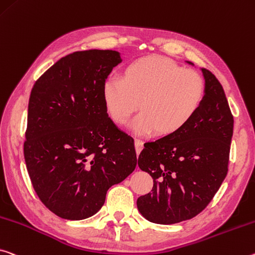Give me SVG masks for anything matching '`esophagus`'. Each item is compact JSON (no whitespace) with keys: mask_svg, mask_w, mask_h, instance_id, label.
<instances>
[{"mask_svg":"<svg viewBox=\"0 0 255 255\" xmlns=\"http://www.w3.org/2000/svg\"><path fill=\"white\" fill-rule=\"evenodd\" d=\"M143 145H144L143 139H140V138H135V146H136V151H137V153H139L140 151H142Z\"/></svg>","mask_w":255,"mask_h":255,"instance_id":"obj_1","label":"esophagus"}]
</instances>
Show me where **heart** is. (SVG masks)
<instances>
[{
  "instance_id": "obj_1",
  "label": "heart",
  "mask_w": 255,
  "mask_h": 255,
  "mask_svg": "<svg viewBox=\"0 0 255 255\" xmlns=\"http://www.w3.org/2000/svg\"><path fill=\"white\" fill-rule=\"evenodd\" d=\"M205 84L200 74L184 69L163 56H145L125 68L123 77H109L103 101L112 120L126 124L137 107L142 109L132 127L172 135L187 126L203 103Z\"/></svg>"
}]
</instances>
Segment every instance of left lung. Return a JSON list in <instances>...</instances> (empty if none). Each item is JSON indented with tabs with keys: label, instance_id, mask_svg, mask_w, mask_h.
<instances>
[{
	"label": "left lung",
	"instance_id": "obj_1",
	"mask_svg": "<svg viewBox=\"0 0 255 255\" xmlns=\"http://www.w3.org/2000/svg\"><path fill=\"white\" fill-rule=\"evenodd\" d=\"M202 72L205 94L195 117L176 134L145 143L138 156V167L151 175L153 188L137 199V208L154 224L197 216L227 176L234 118L219 80L208 69Z\"/></svg>",
	"mask_w": 255,
	"mask_h": 255
}]
</instances>
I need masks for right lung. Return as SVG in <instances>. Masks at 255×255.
Here are the masks:
<instances>
[{
    "instance_id": "add662e5",
    "label": "right lung",
    "mask_w": 255,
    "mask_h": 255,
    "mask_svg": "<svg viewBox=\"0 0 255 255\" xmlns=\"http://www.w3.org/2000/svg\"><path fill=\"white\" fill-rule=\"evenodd\" d=\"M120 53L78 51L36 80L28 103L27 171L45 207L68 220L95 215L135 170L134 139L109 118L102 88Z\"/></svg>"
}]
</instances>
